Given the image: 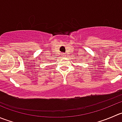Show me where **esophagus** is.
Here are the masks:
<instances>
[{
  "label": "esophagus",
  "mask_w": 122,
  "mask_h": 122,
  "mask_svg": "<svg viewBox=\"0 0 122 122\" xmlns=\"http://www.w3.org/2000/svg\"><path fill=\"white\" fill-rule=\"evenodd\" d=\"M61 55H62L63 56H65V54H61Z\"/></svg>",
  "instance_id": "esophagus-1"
}]
</instances>
